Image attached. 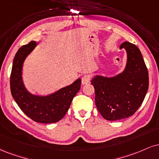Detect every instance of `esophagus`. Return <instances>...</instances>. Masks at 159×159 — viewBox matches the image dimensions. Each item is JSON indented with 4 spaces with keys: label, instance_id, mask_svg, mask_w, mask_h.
Segmentation results:
<instances>
[{
    "label": "esophagus",
    "instance_id": "1",
    "mask_svg": "<svg viewBox=\"0 0 159 159\" xmlns=\"http://www.w3.org/2000/svg\"><path fill=\"white\" fill-rule=\"evenodd\" d=\"M89 81H90V78H89V77L88 75H84L81 78V83L83 85L87 84L89 82Z\"/></svg>",
    "mask_w": 159,
    "mask_h": 159
}]
</instances>
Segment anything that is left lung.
Returning a JSON list of instances; mask_svg holds the SVG:
<instances>
[{"instance_id": "1", "label": "left lung", "mask_w": 159, "mask_h": 159, "mask_svg": "<svg viewBox=\"0 0 159 159\" xmlns=\"http://www.w3.org/2000/svg\"><path fill=\"white\" fill-rule=\"evenodd\" d=\"M119 49L127 52L123 71L110 77L95 75L90 81L95 88L96 107L108 121L133 116L142 104L149 87L148 71L139 49L127 41Z\"/></svg>"}]
</instances>
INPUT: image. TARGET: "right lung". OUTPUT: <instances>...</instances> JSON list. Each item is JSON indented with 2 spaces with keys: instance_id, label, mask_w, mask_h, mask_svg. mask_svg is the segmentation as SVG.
<instances>
[{
  "instance_id": "1",
  "label": "right lung",
  "mask_w": 159,
  "mask_h": 159,
  "mask_svg": "<svg viewBox=\"0 0 159 159\" xmlns=\"http://www.w3.org/2000/svg\"><path fill=\"white\" fill-rule=\"evenodd\" d=\"M38 45L37 42L32 41L20 47L15 54L10 76L11 93L20 110L33 121L55 123L60 121L68 111L72 99L81 88V80L78 78L72 84L46 95L30 93L23 80V65Z\"/></svg>"
}]
</instances>
